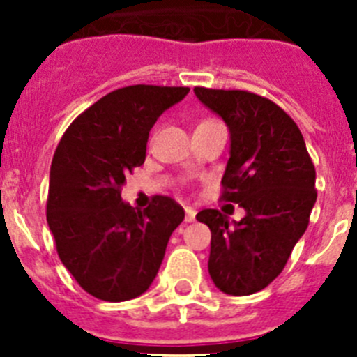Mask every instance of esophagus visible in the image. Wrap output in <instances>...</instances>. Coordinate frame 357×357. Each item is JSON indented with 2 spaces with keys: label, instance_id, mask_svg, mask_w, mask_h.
Masks as SVG:
<instances>
[{
  "label": "esophagus",
  "instance_id": "esophagus-1",
  "mask_svg": "<svg viewBox=\"0 0 357 357\" xmlns=\"http://www.w3.org/2000/svg\"><path fill=\"white\" fill-rule=\"evenodd\" d=\"M195 216H197V211H195L193 207H185V222H195Z\"/></svg>",
  "mask_w": 357,
  "mask_h": 357
}]
</instances>
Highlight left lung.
<instances>
[{
	"label": "left lung",
	"mask_w": 357,
	"mask_h": 357,
	"mask_svg": "<svg viewBox=\"0 0 357 357\" xmlns=\"http://www.w3.org/2000/svg\"><path fill=\"white\" fill-rule=\"evenodd\" d=\"M230 132L222 200L247 211L239 222L218 209L197 220L211 229L209 275L227 295H252L282 270L307 229L317 172L296 123L268 98L248 91L195 87Z\"/></svg>",
	"instance_id": "left-lung-1"
}]
</instances>
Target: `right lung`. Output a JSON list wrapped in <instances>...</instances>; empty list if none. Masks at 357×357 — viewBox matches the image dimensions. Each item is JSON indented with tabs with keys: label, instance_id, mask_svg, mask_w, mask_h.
I'll return each mask as SVG.
<instances>
[{
	"label": "right lung",
	"instance_id": "add662e5",
	"mask_svg": "<svg viewBox=\"0 0 357 357\" xmlns=\"http://www.w3.org/2000/svg\"><path fill=\"white\" fill-rule=\"evenodd\" d=\"M188 93L189 87L143 84L112 91L84 110L56 146L48 225L62 264L100 301L143 295L184 220V209L162 195L146 209H134L121 200V185L144 162L157 118Z\"/></svg>",
	"mask_w": 357,
	"mask_h": 357
}]
</instances>
